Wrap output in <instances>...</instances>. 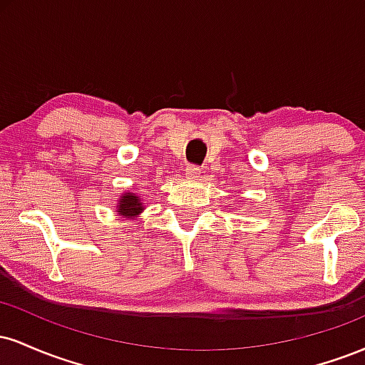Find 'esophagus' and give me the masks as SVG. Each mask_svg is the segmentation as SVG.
<instances>
[{"mask_svg":"<svg viewBox=\"0 0 365 365\" xmlns=\"http://www.w3.org/2000/svg\"><path fill=\"white\" fill-rule=\"evenodd\" d=\"M200 171H202V170H200L199 166L188 165L187 168H185V175H187L188 178H197V177H199V175H200Z\"/></svg>","mask_w":365,"mask_h":365,"instance_id":"obj_1","label":"esophagus"}]
</instances>
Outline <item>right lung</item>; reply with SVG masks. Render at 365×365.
<instances>
[{
    "mask_svg": "<svg viewBox=\"0 0 365 365\" xmlns=\"http://www.w3.org/2000/svg\"><path fill=\"white\" fill-rule=\"evenodd\" d=\"M144 211V202L140 200V195L132 194V192H123L116 202V215L127 220H135Z\"/></svg>",
    "mask_w": 365,
    "mask_h": 365,
    "instance_id": "obj_1",
    "label": "right lung"
}]
</instances>
